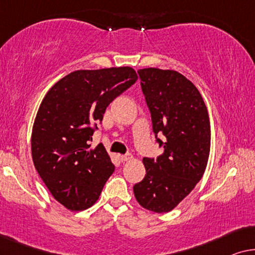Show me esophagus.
I'll return each instance as SVG.
<instances>
[{
  "label": "esophagus",
  "mask_w": 255,
  "mask_h": 255,
  "mask_svg": "<svg viewBox=\"0 0 255 255\" xmlns=\"http://www.w3.org/2000/svg\"><path fill=\"white\" fill-rule=\"evenodd\" d=\"M132 158V155L131 153H126V155H123V156H120V159L123 160V162H127V160H130Z\"/></svg>",
  "instance_id": "1"
}]
</instances>
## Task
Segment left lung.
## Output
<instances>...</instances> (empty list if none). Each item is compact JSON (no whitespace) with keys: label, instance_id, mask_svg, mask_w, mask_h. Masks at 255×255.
<instances>
[{"label":"left lung","instance_id":"left-lung-1","mask_svg":"<svg viewBox=\"0 0 255 255\" xmlns=\"http://www.w3.org/2000/svg\"><path fill=\"white\" fill-rule=\"evenodd\" d=\"M137 74L156 141L164 152L156 159L143 158L146 174L135 184L134 194L145 209L167 213L204 173L210 152L209 116L199 90L184 75L158 68L139 69Z\"/></svg>","mask_w":255,"mask_h":255}]
</instances>
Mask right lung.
<instances>
[{
	"label": "right lung",
	"mask_w": 255,
	"mask_h": 255,
	"mask_svg": "<svg viewBox=\"0 0 255 255\" xmlns=\"http://www.w3.org/2000/svg\"><path fill=\"white\" fill-rule=\"evenodd\" d=\"M130 67L77 70L46 93L32 129V158L56 201L69 210H84L99 199L114 165L103 144L89 141L106 107L131 87Z\"/></svg>",
	"instance_id": "1"
}]
</instances>
